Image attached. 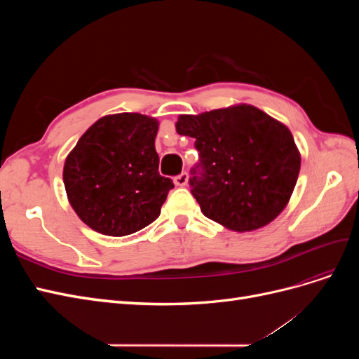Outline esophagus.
Returning <instances> with one entry per match:
<instances>
[{
  "label": "esophagus",
  "instance_id": "obj_1",
  "mask_svg": "<svg viewBox=\"0 0 359 359\" xmlns=\"http://www.w3.org/2000/svg\"><path fill=\"white\" fill-rule=\"evenodd\" d=\"M187 181H189V173L187 172H181L180 175H177L175 178H173V182H175V186H180V187L186 186Z\"/></svg>",
  "mask_w": 359,
  "mask_h": 359
}]
</instances>
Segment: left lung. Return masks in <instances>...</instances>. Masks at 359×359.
<instances>
[{"mask_svg":"<svg viewBox=\"0 0 359 359\" xmlns=\"http://www.w3.org/2000/svg\"><path fill=\"white\" fill-rule=\"evenodd\" d=\"M177 132L196 139L199 163L189 184L205 217L248 232L285 210L301 168L286 126L255 106L238 104L181 115Z\"/></svg>","mask_w":359,"mask_h":359,"instance_id":"obj_1","label":"left lung"}]
</instances>
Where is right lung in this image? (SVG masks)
Returning a JSON list of instances; mask_svg holds the SVG:
<instances>
[{
	"instance_id": "1",
	"label": "right lung",
	"mask_w": 359,
	"mask_h": 359,
	"mask_svg": "<svg viewBox=\"0 0 359 359\" xmlns=\"http://www.w3.org/2000/svg\"><path fill=\"white\" fill-rule=\"evenodd\" d=\"M157 130L147 115H107L67 156L62 178L69 202L95 232L126 236L160 215L173 182L158 173Z\"/></svg>"
}]
</instances>
